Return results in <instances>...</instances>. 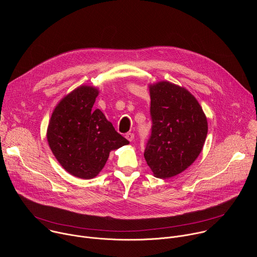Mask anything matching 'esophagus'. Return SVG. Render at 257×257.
Returning a JSON list of instances; mask_svg holds the SVG:
<instances>
[{"label":"esophagus","instance_id":"obj_1","mask_svg":"<svg viewBox=\"0 0 257 257\" xmlns=\"http://www.w3.org/2000/svg\"><path fill=\"white\" fill-rule=\"evenodd\" d=\"M125 137H126L129 141H132V140L134 139V134H133V133H131V132H128V133H126Z\"/></svg>","mask_w":257,"mask_h":257}]
</instances>
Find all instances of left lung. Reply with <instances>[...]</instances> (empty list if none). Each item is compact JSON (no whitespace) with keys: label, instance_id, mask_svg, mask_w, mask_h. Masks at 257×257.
<instances>
[{"label":"left lung","instance_id":"left-lung-1","mask_svg":"<svg viewBox=\"0 0 257 257\" xmlns=\"http://www.w3.org/2000/svg\"><path fill=\"white\" fill-rule=\"evenodd\" d=\"M152 132L144 158L155 176L174 177L199 156L207 135V121L196 98L167 81L151 85Z\"/></svg>","mask_w":257,"mask_h":257}]
</instances>
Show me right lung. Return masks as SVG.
Listing matches in <instances>:
<instances>
[{
    "label": "right lung",
    "instance_id": "add662e5",
    "mask_svg": "<svg viewBox=\"0 0 257 257\" xmlns=\"http://www.w3.org/2000/svg\"><path fill=\"white\" fill-rule=\"evenodd\" d=\"M97 94L91 86L73 90L56 106L48 128L54 156L68 173L81 179L95 177L109 152L129 143L100 109L92 108Z\"/></svg>",
    "mask_w": 257,
    "mask_h": 257
}]
</instances>
